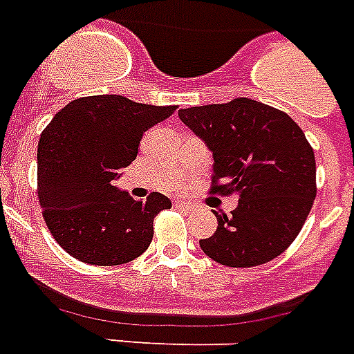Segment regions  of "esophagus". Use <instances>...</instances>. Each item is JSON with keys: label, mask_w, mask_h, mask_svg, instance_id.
Here are the masks:
<instances>
[{"label": "esophagus", "mask_w": 354, "mask_h": 354, "mask_svg": "<svg viewBox=\"0 0 354 354\" xmlns=\"http://www.w3.org/2000/svg\"><path fill=\"white\" fill-rule=\"evenodd\" d=\"M176 205H178V207H182V209H185V210L194 209V207H196V205L192 203V201H185V200H178Z\"/></svg>", "instance_id": "esophagus-1"}]
</instances>
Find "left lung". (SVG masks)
<instances>
[{"mask_svg": "<svg viewBox=\"0 0 354 354\" xmlns=\"http://www.w3.org/2000/svg\"><path fill=\"white\" fill-rule=\"evenodd\" d=\"M178 117L212 151L210 194H237L232 216L200 239L216 263L259 266L299 236L317 196L315 154L290 115L252 99L180 109Z\"/></svg>", "mask_w": 354, "mask_h": 354, "instance_id": "left-lung-1", "label": "left lung"}]
</instances>
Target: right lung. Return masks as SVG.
<instances>
[{
	"instance_id": "right-lung-1",
	"label": "right lung",
	"mask_w": 354,
	"mask_h": 354,
	"mask_svg": "<svg viewBox=\"0 0 354 354\" xmlns=\"http://www.w3.org/2000/svg\"><path fill=\"white\" fill-rule=\"evenodd\" d=\"M176 106H149L122 95L71 100L55 113L37 145V196L53 239L95 266L129 263L153 241L156 214L171 200H133L113 185L138 154L142 136Z\"/></svg>"
}]
</instances>
